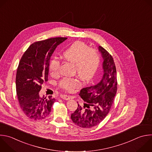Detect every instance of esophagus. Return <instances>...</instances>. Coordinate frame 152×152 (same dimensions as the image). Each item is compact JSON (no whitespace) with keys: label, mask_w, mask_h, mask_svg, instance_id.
I'll list each match as a JSON object with an SVG mask.
<instances>
[{"label":"esophagus","mask_w":152,"mask_h":152,"mask_svg":"<svg viewBox=\"0 0 152 152\" xmlns=\"http://www.w3.org/2000/svg\"><path fill=\"white\" fill-rule=\"evenodd\" d=\"M61 98H63V99H65V100H68V99H70V97L67 95H62L61 96Z\"/></svg>","instance_id":"esophagus-1"}]
</instances>
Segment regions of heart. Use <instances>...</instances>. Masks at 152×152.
Listing matches in <instances>:
<instances>
[{
	"mask_svg": "<svg viewBox=\"0 0 152 152\" xmlns=\"http://www.w3.org/2000/svg\"><path fill=\"white\" fill-rule=\"evenodd\" d=\"M63 58L74 63V73L83 81H88L94 76L100 62L98 50L89 48L83 42L77 41L68 47L63 54ZM61 62L57 58L49 63V71L52 76L57 77L60 73ZM80 86L79 80L74 77H64L59 83V86L67 91L73 92Z\"/></svg>",
	"mask_w": 152,
	"mask_h": 152,
	"instance_id": "b5f03b06",
	"label": "heart"
}]
</instances>
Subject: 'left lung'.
<instances>
[{
	"instance_id": "obj_1",
	"label": "left lung",
	"mask_w": 152,
	"mask_h": 152,
	"mask_svg": "<svg viewBox=\"0 0 152 152\" xmlns=\"http://www.w3.org/2000/svg\"><path fill=\"white\" fill-rule=\"evenodd\" d=\"M99 50L104 59V75L96 84L84 88L79 95L85 102L83 106L78 104L71 115V119L76 125L90 128L102 122L110 112L117 92V73L112 56L102 46Z\"/></svg>"
}]
</instances>
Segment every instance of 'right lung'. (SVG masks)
Returning <instances> with one entry per match:
<instances>
[{
	"mask_svg": "<svg viewBox=\"0 0 152 152\" xmlns=\"http://www.w3.org/2000/svg\"><path fill=\"white\" fill-rule=\"evenodd\" d=\"M67 37H53L32 43L19 63L16 75V90L20 107L31 119L40 120L51 111L56 99L40 96L42 85L48 80L49 61L56 48Z\"/></svg>",
	"mask_w": 152,
	"mask_h": 152,
	"instance_id": "right-lung-1",
	"label": "right lung"
}]
</instances>
